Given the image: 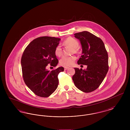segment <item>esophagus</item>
I'll return each mask as SVG.
<instances>
[{
  "label": "esophagus",
  "mask_w": 130,
  "mask_h": 130,
  "mask_svg": "<svg viewBox=\"0 0 130 130\" xmlns=\"http://www.w3.org/2000/svg\"><path fill=\"white\" fill-rule=\"evenodd\" d=\"M69 68V67H64V70H67V69H68Z\"/></svg>",
  "instance_id": "obj_1"
}]
</instances>
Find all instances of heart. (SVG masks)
Masks as SVG:
<instances>
[{
    "mask_svg": "<svg viewBox=\"0 0 130 130\" xmlns=\"http://www.w3.org/2000/svg\"><path fill=\"white\" fill-rule=\"evenodd\" d=\"M64 43L65 45H68L73 48L75 52L77 51V48L79 46V42L74 38L68 37L64 41ZM55 53V55L57 56L62 55V49L60 45H58L56 47ZM75 60L76 57L75 56H63L59 60V64L63 66H70L74 64Z\"/></svg>",
    "mask_w": 130,
    "mask_h": 130,
    "instance_id": "1",
    "label": "heart"
}]
</instances>
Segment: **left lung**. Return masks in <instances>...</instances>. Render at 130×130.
<instances>
[{
  "mask_svg": "<svg viewBox=\"0 0 130 130\" xmlns=\"http://www.w3.org/2000/svg\"><path fill=\"white\" fill-rule=\"evenodd\" d=\"M82 46L78 65H87L86 70L74 68L73 80L75 86L84 93L92 92L101 84L108 71V55L103 41L87 31L74 34Z\"/></svg>",
  "mask_w": 130,
  "mask_h": 130,
  "instance_id": "8db88e82",
  "label": "left lung"
}]
</instances>
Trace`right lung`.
Here are the masks:
<instances>
[{"instance_id": "obj_1", "label": "right lung", "mask_w": 130, "mask_h": 130, "mask_svg": "<svg viewBox=\"0 0 130 130\" xmlns=\"http://www.w3.org/2000/svg\"><path fill=\"white\" fill-rule=\"evenodd\" d=\"M60 38L50 37H38L29 44L23 53L21 64L26 85L37 96L47 98L56 91L58 85V74L64 68L52 71L46 69L50 64L56 67L58 60L55 55L56 47Z\"/></svg>"}]
</instances>
